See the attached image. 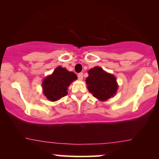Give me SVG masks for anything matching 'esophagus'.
Instances as JSON below:
<instances>
[{
    "mask_svg": "<svg viewBox=\"0 0 159 159\" xmlns=\"http://www.w3.org/2000/svg\"><path fill=\"white\" fill-rule=\"evenodd\" d=\"M78 79L82 80L83 79V73L78 74Z\"/></svg>",
    "mask_w": 159,
    "mask_h": 159,
    "instance_id": "1",
    "label": "esophagus"
}]
</instances>
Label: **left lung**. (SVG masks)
I'll list each match as a JSON object with an SVG mask.
<instances>
[{
    "label": "left lung",
    "mask_w": 159,
    "mask_h": 159,
    "mask_svg": "<svg viewBox=\"0 0 159 159\" xmlns=\"http://www.w3.org/2000/svg\"><path fill=\"white\" fill-rule=\"evenodd\" d=\"M86 84L89 92L100 101H106L113 97L118 87L115 76L100 67H94L89 70Z\"/></svg>",
    "instance_id": "obj_1"
}]
</instances>
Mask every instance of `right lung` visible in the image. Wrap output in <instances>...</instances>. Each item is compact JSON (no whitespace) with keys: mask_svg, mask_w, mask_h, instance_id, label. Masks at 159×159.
<instances>
[{"mask_svg":"<svg viewBox=\"0 0 159 159\" xmlns=\"http://www.w3.org/2000/svg\"><path fill=\"white\" fill-rule=\"evenodd\" d=\"M77 79V75L66 68L57 67L51 75L44 78L42 83L43 92L48 100L54 102L68 94V86Z\"/></svg>","mask_w":159,"mask_h":159,"instance_id":"add662e5","label":"right lung"}]
</instances>
